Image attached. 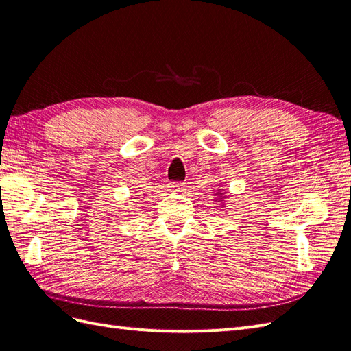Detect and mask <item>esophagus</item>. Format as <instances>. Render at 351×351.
Masks as SVG:
<instances>
[{"instance_id": "obj_1", "label": "esophagus", "mask_w": 351, "mask_h": 351, "mask_svg": "<svg viewBox=\"0 0 351 351\" xmlns=\"http://www.w3.org/2000/svg\"><path fill=\"white\" fill-rule=\"evenodd\" d=\"M184 187H186V186H184L183 183H180V182L169 183V189H171V192H183Z\"/></svg>"}]
</instances>
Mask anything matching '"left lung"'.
<instances>
[{"label": "left lung", "instance_id": "obj_1", "mask_svg": "<svg viewBox=\"0 0 351 351\" xmlns=\"http://www.w3.org/2000/svg\"><path fill=\"white\" fill-rule=\"evenodd\" d=\"M218 195H222V193H218Z\"/></svg>", "mask_w": 351, "mask_h": 351}]
</instances>
